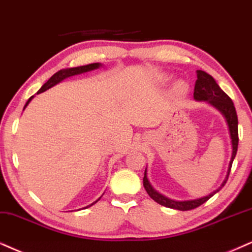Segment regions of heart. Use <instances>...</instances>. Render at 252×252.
<instances>
[{
    "mask_svg": "<svg viewBox=\"0 0 252 252\" xmlns=\"http://www.w3.org/2000/svg\"><path fill=\"white\" fill-rule=\"evenodd\" d=\"M176 89L179 92V93H184V92L186 91V86H185L183 82H178L176 85Z\"/></svg>",
    "mask_w": 252,
    "mask_h": 252,
    "instance_id": "b5f03b06",
    "label": "heart"
}]
</instances>
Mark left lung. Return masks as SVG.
Segmentation results:
<instances>
[{
  "instance_id": "obj_1",
  "label": "left lung",
  "mask_w": 252,
  "mask_h": 252,
  "mask_svg": "<svg viewBox=\"0 0 252 252\" xmlns=\"http://www.w3.org/2000/svg\"><path fill=\"white\" fill-rule=\"evenodd\" d=\"M196 81L195 86H194V94L193 96L196 101H207L209 104H212L213 107L216 108L220 113L223 115L225 119V122L228 124L229 133H230V139H231V146H232V152H231V159L229 161L228 172L225 179L223 180L221 186L218 189L212 192L209 195L200 197V199L195 200H186V201H176V200H172L170 197L163 195L159 192H157L154 187L151 186L150 181L148 179V173H146V168L144 172V178H143V186L148 194L152 200H155L156 202L159 205L167 207V208L172 209H178V211H190V209L196 208V207L201 206L202 203H205L207 200H209L214 195L215 193H218L222 187L224 186L227 183L229 173H230L232 161H234L235 156L237 154V148H238V120H237V114L236 109H235L234 102L231 101V98L228 96L227 94L220 88V86L216 84L212 75H209L208 73L201 69H197L196 71Z\"/></svg>"
}]
</instances>
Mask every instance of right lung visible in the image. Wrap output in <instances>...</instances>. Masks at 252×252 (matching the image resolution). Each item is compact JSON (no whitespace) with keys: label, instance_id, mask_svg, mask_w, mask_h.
<instances>
[{"label":"right lung","instance_id":"right-lung-1","mask_svg":"<svg viewBox=\"0 0 252 252\" xmlns=\"http://www.w3.org/2000/svg\"><path fill=\"white\" fill-rule=\"evenodd\" d=\"M101 63H89V65H85V66H79V67H72V68H65V69H60V71H58L57 73H55L51 78L47 80L45 84H44L43 86H41V88L38 91L37 94L39 93H43V92L47 91V89L53 87V86H56L57 84H59V82H62L63 79L66 78H69V76H73V75H76V74H81V73H86V72H89V71H93V69H96L98 67H101ZM33 96H31L29 100L27 101V103H25L24 106V109L27 108V106L29 103H30V101L32 100ZM101 197H98V199L96 200V201L92 203V205H89L87 207H85V208H88V207L93 206L94 203H96L98 200H100Z\"/></svg>","mask_w":252,"mask_h":252}]
</instances>
